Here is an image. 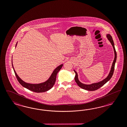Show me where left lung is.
I'll return each instance as SVG.
<instances>
[{
  "mask_svg": "<svg viewBox=\"0 0 127 127\" xmlns=\"http://www.w3.org/2000/svg\"><path fill=\"white\" fill-rule=\"evenodd\" d=\"M107 37L108 38V39L109 40V41L111 43L113 47L114 48V53H115V59H114V60L113 62L111 69V70L110 71V73H109L108 77H107L106 78H105L103 81H101L99 82L98 83H93L92 84L86 85L81 83V82L79 81L78 78V74H77V72L75 70H74V71L75 73V78H74L75 81L76 82L77 85L81 89L86 90H88V91L96 90L98 89H100V88L102 86H103L105 83H106L108 82V81H109L110 79L111 78V77L113 76V74L114 73V69H115V62H116V58H117V54H116V52L115 51V46H114V43L113 41V38H112L111 36L110 35L108 34L107 35Z\"/></svg>",
  "mask_w": 127,
  "mask_h": 127,
  "instance_id": "8db88e82",
  "label": "left lung"
}]
</instances>
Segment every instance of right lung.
Here are the masks:
<instances>
[{
  "label": "right lung",
  "mask_w": 127,
  "mask_h": 127,
  "mask_svg": "<svg viewBox=\"0 0 127 127\" xmlns=\"http://www.w3.org/2000/svg\"><path fill=\"white\" fill-rule=\"evenodd\" d=\"M12 65L13 68L14 70V73L15 74L16 77L17 78L18 81L19 82V83L21 85L24 87L26 88V89H28L33 92L36 93H42L45 92H46L47 91L49 90L54 86V84L56 81L57 74L58 73V72L62 68L63 65L62 64V65H59L57 68H56L55 69L53 73L51 75L49 79L47 81H46L45 82L40 83V84H37L27 83L22 81L18 76V75L16 73L15 71L13 66L12 63Z\"/></svg>",
  "instance_id": "1"
}]
</instances>
